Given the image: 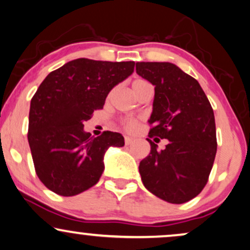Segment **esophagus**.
<instances>
[{"instance_id": "obj_1", "label": "esophagus", "mask_w": 250, "mask_h": 250, "mask_svg": "<svg viewBox=\"0 0 250 250\" xmlns=\"http://www.w3.org/2000/svg\"><path fill=\"white\" fill-rule=\"evenodd\" d=\"M125 145L131 144L132 143V138L129 137V136H125Z\"/></svg>"}]
</instances>
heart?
<instances>
[{"label": "heart", "instance_id": "b5f03b06", "mask_svg": "<svg viewBox=\"0 0 250 250\" xmlns=\"http://www.w3.org/2000/svg\"><path fill=\"white\" fill-rule=\"evenodd\" d=\"M146 85H150V84H148L146 81L141 80V78H138V80H135L131 83L132 90H134L135 93L137 92L138 90H141L142 87L146 86ZM122 125H123V127H125V129H127V130L130 131V130H134V129L136 128V125H137V122H136L135 120H125V121L122 122Z\"/></svg>", "mask_w": 250, "mask_h": 250}]
</instances>
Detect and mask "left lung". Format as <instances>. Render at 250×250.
<instances>
[{
  "instance_id": "obj_1",
  "label": "left lung",
  "mask_w": 250,
  "mask_h": 250,
  "mask_svg": "<svg viewBox=\"0 0 250 250\" xmlns=\"http://www.w3.org/2000/svg\"><path fill=\"white\" fill-rule=\"evenodd\" d=\"M136 72L154 86L150 137L166 138L164 150L150 138L140 163L144 187L173 204L192 200L207 185L217 152L213 109L200 83L169 62H137ZM157 138V140H159Z\"/></svg>"
}]
</instances>
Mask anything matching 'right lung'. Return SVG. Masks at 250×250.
<instances>
[{
	"label": "right lung",
	"instance_id": "1",
	"mask_svg": "<svg viewBox=\"0 0 250 250\" xmlns=\"http://www.w3.org/2000/svg\"><path fill=\"white\" fill-rule=\"evenodd\" d=\"M135 62L76 59L52 71L31 100L27 140L40 181L61 196H75L99 181L110 146L121 147L119 132L93 137L84 122L102 109L115 85L134 72Z\"/></svg>",
	"mask_w": 250,
	"mask_h": 250
}]
</instances>
